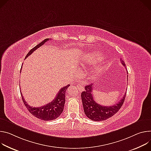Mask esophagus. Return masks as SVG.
Segmentation results:
<instances>
[{
	"label": "esophagus",
	"instance_id": "1",
	"mask_svg": "<svg viewBox=\"0 0 151 151\" xmlns=\"http://www.w3.org/2000/svg\"><path fill=\"white\" fill-rule=\"evenodd\" d=\"M76 87L77 88V89L79 91H83V90H84V88H83V86L81 85V84H78L76 85Z\"/></svg>",
	"mask_w": 151,
	"mask_h": 151
}]
</instances>
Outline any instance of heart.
Here are the masks:
<instances>
[{"label": "heart", "mask_w": 151, "mask_h": 151, "mask_svg": "<svg viewBox=\"0 0 151 151\" xmlns=\"http://www.w3.org/2000/svg\"><path fill=\"white\" fill-rule=\"evenodd\" d=\"M100 58H101V55H100L99 53H95L93 55H92V56H91L89 60H88V62L94 63L95 62H96L98 59H99Z\"/></svg>", "instance_id": "obj_1"}]
</instances>
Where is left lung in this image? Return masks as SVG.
Here are the masks:
<instances>
[{"mask_svg":"<svg viewBox=\"0 0 151 151\" xmlns=\"http://www.w3.org/2000/svg\"><path fill=\"white\" fill-rule=\"evenodd\" d=\"M121 62L123 66L126 67L125 62L123 60H121ZM93 90V84L86 85L85 91H83L81 94L84 112L88 118L92 121H103L111 118L119 110L125 101L126 92L118 104L111 106H101L94 100L92 94Z\"/></svg>","mask_w":151,"mask_h":151,"instance_id":"left-lung-1","label":"left lung"}]
</instances>
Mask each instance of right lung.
<instances>
[{"label":"right lung","instance_id":"1","mask_svg":"<svg viewBox=\"0 0 151 151\" xmlns=\"http://www.w3.org/2000/svg\"><path fill=\"white\" fill-rule=\"evenodd\" d=\"M50 40L49 38L45 39L43 41L40 42L39 44L33 47L30 50V52L26 55L25 59L30 55L33 52L36 50L38 48L42 46L47 41ZM70 85L61 88L55 99L51 103H49L46 105L41 106L40 107H33L29 106L27 103L25 101V99L23 97V95L21 92L23 101L28 111L36 118L43 120V121H53L58 118L61 114L63 110L65 102V92L68 88Z\"/></svg>","mask_w":151,"mask_h":151}]
</instances>
